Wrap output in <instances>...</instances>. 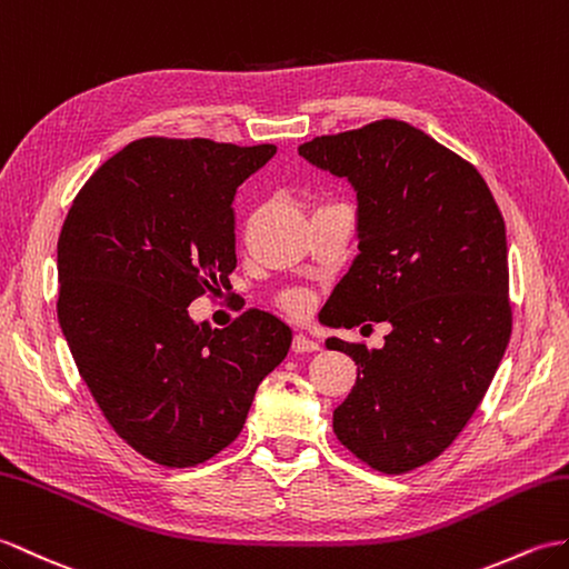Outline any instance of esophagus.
I'll return each mask as SVG.
<instances>
[{"instance_id":"34e87169","label":"esophagus","mask_w":569,"mask_h":569,"mask_svg":"<svg viewBox=\"0 0 569 569\" xmlns=\"http://www.w3.org/2000/svg\"><path fill=\"white\" fill-rule=\"evenodd\" d=\"M317 349H320V345H317L315 339H310V337H306V335H296V337H293V351H296V353L317 351Z\"/></svg>"}]
</instances>
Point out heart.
Listing matches in <instances>:
<instances>
[{
	"mask_svg": "<svg viewBox=\"0 0 569 569\" xmlns=\"http://www.w3.org/2000/svg\"><path fill=\"white\" fill-rule=\"evenodd\" d=\"M283 308L288 312L300 315L310 308V298H308V293H302V290H290V293L283 296Z\"/></svg>",
	"mask_w": 569,
	"mask_h": 569,
	"instance_id": "obj_1",
	"label": "heart"
}]
</instances>
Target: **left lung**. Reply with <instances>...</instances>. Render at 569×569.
<instances>
[{"instance_id":"8db88e82","label":"left lung","mask_w":569,"mask_h":569,"mask_svg":"<svg viewBox=\"0 0 569 569\" xmlns=\"http://www.w3.org/2000/svg\"><path fill=\"white\" fill-rule=\"evenodd\" d=\"M298 154L356 193L359 254L327 325H390L380 349L327 339L359 366L335 433L380 472L415 470L463 431L509 345L505 218L478 169L405 121L315 138Z\"/></svg>"}]
</instances>
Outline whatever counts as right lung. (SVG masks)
<instances>
[{"label":"right lung","instance_id":"right-lung-1","mask_svg":"<svg viewBox=\"0 0 569 569\" xmlns=\"http://www.w3.org/2000/svg\"><path fill=\"white\" fill-rule=\"evenodd\" d=\"M273 154L276 144L136 140L64 218L62 335L109 425L160 466L191 468L230 446L293 341L263 310L228 329L189 315L191 300L230 283L237 187Z\"/></svg>","mask_w":569,"mask_h":569}]
</instances>
